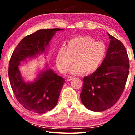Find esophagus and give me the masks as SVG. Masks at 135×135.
Segmentation results:
<instances>
[{
	"label": "esophagus",
	"instance_id": "esophagus-1",
	"mask_svg": "<svg viewBox=\"0 0 135 135\" xmlns=\"http://www.w3.org/2000/svg\"><path fill=\"white\" fill-rule=\"evenodd\" d=\"M73 77H72V76H68V77H67V81H71V80H73Z\"/></svg>",
	"mask_w": 135,
	"mask_h": 135
}]
</instances>
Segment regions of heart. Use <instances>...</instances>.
Segmentation results:
<instances>
[{"label": "heart", "mask_w": 135, "mask_h": 135, "mask_svg": "<svg viewBox=\"0 0 135 135\" xmlns=\"http://www.w3.org/2000/svg\"><path fill=\"white\" fill-rule=\"evenodd\" d=\"M107 54L104 43L96 42L90 36H82L71 38L65 46L58 49L56 64L59 71L65 73L74 61L76 63L70 70L73 74H90L100 67Z\"/></svg>", "instance_id": "b5f03b06"}]
</instances>
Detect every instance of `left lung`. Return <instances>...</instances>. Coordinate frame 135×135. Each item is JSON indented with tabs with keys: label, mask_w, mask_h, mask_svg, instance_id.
Instances as JSON below:
<instances>
[{
	"label": "left lung",
	"mask_w": 135,
	"mask_h": 135,
	"mask_svg": "<svg viewBox=\"0 0 135 135\" xmlns=\"http://www.w3.org/2000/svg\"><path fill=\"white\" fill-rule=\"evenodd\" d=\"M110 38L106 57L99 68L83 79L80 94L86 108L100 112L113 107L124 91L129 73V59L122 42Z\"/></svg>",
	"instance_id": "obj_1"
}]
</instances>
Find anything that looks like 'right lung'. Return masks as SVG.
Returning <instances> with one entry per match:
<instances>
[{"instance_id":"right-lung-1","label":"right lung","mask_w":135,"mask_h":135,"mask_svg":"<svg viewBox=\"0 0 135 135\" xmlns=\"http://www.w3.org/2000/svg\"><path fill=\"white\" fill-rule=\"evenodd\" d=\"M61 28L39 30L22 38L11 57L8 68L10 84L16 99L27 110L38 114L51 111L58 102L64 84L63 77L46 69L31 83L22 80L18 70L20 62L45 52L55 32Z\"/></svg>"}]
</instances>
